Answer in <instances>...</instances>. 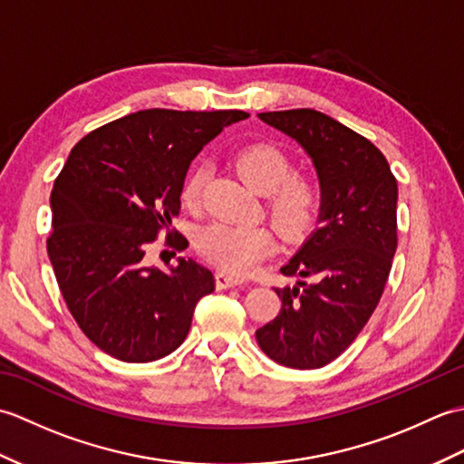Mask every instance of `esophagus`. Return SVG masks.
Returning a JSON list of instances; mask_svg holds the SVG:
<instances>
[{"mask_svg": "<svg viewBox=\"0 0 464 464\" xmlns=\"http://www.w3.org/2000/svg\"><path fill=\"white\" fill-rule=\"evenodd\" d=\"M217 281V289H229V287H237V285L243 283L241 277H235V275L227 273V271H217L215 275Z\"/></svg>", "mask_w": 464, "mask_h": 464, "instance_id": "obj_1", "label": "esophagus"}]
</instances>
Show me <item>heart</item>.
Returning <instances> with one entry per match:
<instances>
[{
	"instance_id": "1",
	"label": "heart",
	"mask_w": 464,
	"mask_h": 464,
	"mask_svg": "<svg viewBox=\"0 0 464 464\" xmlns=\"http://www.w3.org/2000/svg\"><path fill=\"white\" fill-rule=\"evenodd\" d=\"M235 167L249 187L269 195L267 209L283 235L295 239L307 233L319 215L321 193L317 185L303 177H291L293 165L279 147L257 143L235 155ZM207 169L197 165L185 177L181 201L189 209L201 203ZM203 257L223 271L247 275L277 249V237L269 227H239L227 223L207 225L197 237Z\"/></svg>"
}]
</instances>
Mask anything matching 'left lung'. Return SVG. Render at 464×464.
I'll list each match as a JSON object with an SVG mask.
<instances>
[{
    "label": "left lung",
    "instance_id": "1",
    "mask_svg": "<svg viewBox=\"0 0 464 464\" xmlns=\"http://www.w3.org/2000/svg\"><path fill=\"white\" fill-rule=\"evenodd\" d=\"M311 157L321 187L319 227L283 265L293 287L257 329L261 351L291 369H319L357 339L377 309L397 251V179L362 135L314 110L259 113Z\"/></svg>",
    "mask_w": 464,
    "mask_h": 464
}]
</instances>
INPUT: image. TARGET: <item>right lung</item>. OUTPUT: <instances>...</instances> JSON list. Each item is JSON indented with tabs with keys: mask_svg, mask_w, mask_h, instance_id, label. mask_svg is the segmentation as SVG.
<instances>
[{
	"mask_svg": "<svg viewBox=\"0 0 464 464\" xmlns=\"http://www.w3.org/2000/svg\"><path fill=\"white\" fill-rule=\"evenodd\" d=\"M239 110H143L77 143L52 191L47 255L69 313L85 337L125 362L173 353L191 329L195 304L215 291L213 273L179 257L161 271L145 251L181 209L187 169ZM177 233V231H175ZM177 251L185 237L167 241Z\"/></svg>",
	"mask_w": 464,
	"mask_h": 464,
	"instance_id": "right-lung-1",
	"label": "right lung"
}]
</instances>
